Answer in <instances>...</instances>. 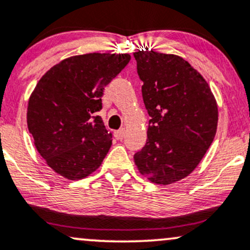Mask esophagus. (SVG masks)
<instances>
[{
	"instance_id": "esophagus-1",
	"label": "esophagus",
	"mask_w": 250,
	"mask_h": 250,
	"mask_svg": "<svg viewBox=\"0 0 250 250\" xmlns=\"http://www.w3.org/2000/svg\"><path fill=\"white\" fill-rule=\"evenodd\" d=\"M125 130L123 129V128H121V129L115 131V136H116V139L117 140H122L123 136H125Z\"/></svg>"
}]
</instances>
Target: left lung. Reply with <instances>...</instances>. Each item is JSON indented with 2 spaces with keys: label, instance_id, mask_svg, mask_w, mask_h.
<instances>
[{
  "label": "left lung",
  "instance_id": "left-lung-1",
  "mask_svg": "<svg viewBox=\"0 0 250 250\" xmlns=\"http://www.w3.org/2000/svg\"><path fill=\"white\" fill-rule=\"evenodd\" d=\"M134 58L150 116L147 142L134 161L150 182L168 185L188 177L212 144L217 103L207 81L182 57L146 48Z\"/></svg>",
  "mask_w": 250,
  "mask_h": 250
}]
</instances>
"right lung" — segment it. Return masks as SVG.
<instances>
[{
	"label": "right lung",
	"mask_w": 250,
	"mask_h": 250,
	"mask_svg": "<svg viewBox=\"0 0 250 250\" xmlns=\"http://www.w3.org/2000/svg\"><path fill=\"white\" fill-rule=\"evenodd\" d=\"M129 54L89 53L54 65L28 101L27 125L38 152L54 172L83 179L102 164L111 133L101 116L104 87L129 62Z\"/></svg>",
	"instance_id": "add662e5"
}]
</instances>
